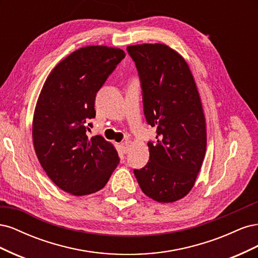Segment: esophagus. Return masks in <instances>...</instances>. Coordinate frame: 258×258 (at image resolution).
Returning <instances> with one entry per match:
<instances>
[{"label": "esophagus", "instance_id": "obj_1", "mask_svg": "<svg viewBox=\"0 0 258 258\" xmlns=\"http://www.w3.org/2000/svg\"><path fill=\"white\" fill-rule=\"evenodd\" d=\"M119 147H120V150H121V152L123 153V154H127L128 152H129V143L128 142H123V143H121L120 145H119Z\"/></svg>", "mask_w": 258, "mask_h": 258}]
</instances>
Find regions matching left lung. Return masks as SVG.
Returning <instances> with one entry per match:
<instances>
[{"mask_svg":"<svg viewBox=\"0 0 258 258\" xmlns=\"http://www.w3.org/2000/svg\"><path fill=\"white\" fill-rule=\"evenodd\" d=\"M138 70L146 122L157 128L150 160L134 172L142 191L173 202L190 191L207 147L206 120L194 77L182 56L163 44L128 46Z\"/></svg>","mask_w":258,"mask_h":258,"instance_id":"left-lung-1","label":"left lung"}]
</instances>
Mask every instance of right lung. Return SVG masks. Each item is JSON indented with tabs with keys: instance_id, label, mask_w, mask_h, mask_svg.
Listing matches in <instances>:
<instances>
[{
	"instance_id": "obj_1",
	"label": "right lung",
	"mask_w": 258,
	"mask_h": 258,
	"mask_svg": "<svg viewBox=\"0 0 258 258\" xmlns=\"http://www.w3.org/2000/svg\"><path fill=\"white\" fill-rule=\"evenodd\" d=\"M124 56L106 46L77 49L52 70L38 97L32 129L36 156L51 181L74 196L102 189L119 163L111 143L101 136L89 139L87 132L97 92Z\"/></svg>"
}]
</instances>
